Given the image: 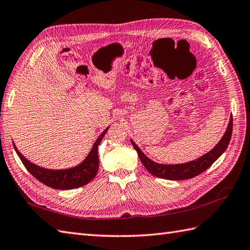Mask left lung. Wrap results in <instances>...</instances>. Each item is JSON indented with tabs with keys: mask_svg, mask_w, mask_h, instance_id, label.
<instances>
[{
	"mask_svg": "<svg viewBox=\"0 0 250 250\" xmlns=\"http://www.w3.org/2000/svg\"><path fill=\"white\" fill-rule=\"evenodd\" d=\"M232 126H233V120H232L231 115L227 130H226L224 136L222 137V139H220L216 146L214 147L211 151H208V153L200 156L199 159L183 164L166 165L156 163V162H153L152 160H150L148 156L145 155L144 152L138 148L137 145L133 142L132 139L131 143L133 145V147H134V149L137 151V154L139 156V159H141L143 165L150 173H151V175L166 180H187L198 176L201 172L207 170L208 168L226 151V149H227L231 139Z\"/></svg>",
	"mask_w": 250,
	"mask_h": 250,
	"instance_id": "1",
	"label": "left lung"
}]
</instances>
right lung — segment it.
<instances>
[{"instance_id": "obj_1", "label": "right lung", "mask_w": 250, "mask_h": 250, "mask_svg": "<svg viewBox=\"0 0 250 250\" xmlns=\"http://www.w3.org/2000/svg\"><path fill=\"white\" fill-rule=\"evenodd\" d=\"M108 127L104 130L100 136L97 138L94 146H92L90 152L86 156V159L82 163L74 166L72 168H67V169H48V168L40 167L36 164H33L32 162L26 160L23 156L19 150L17 149L16 145L14 147L17 154L20 158L23 165L25 166L28 172L34 176L40 182L44 185L55 189H72L77 188L83 185L89 183L92 179L97 175L99 169V156H98V147L101 141L105 135Z\"/></svg>"}]
</instances>
